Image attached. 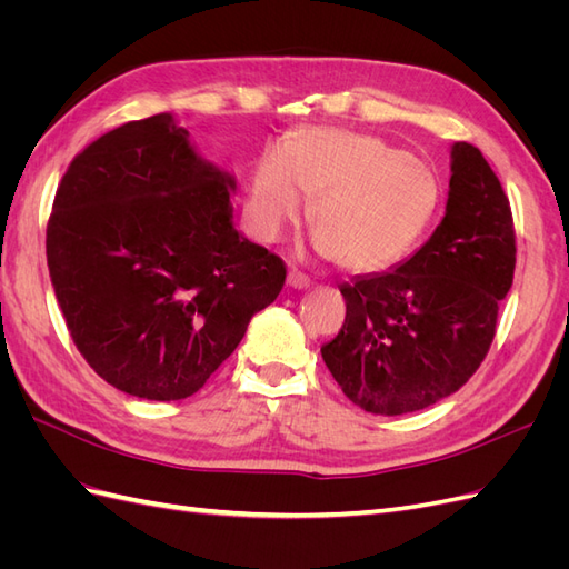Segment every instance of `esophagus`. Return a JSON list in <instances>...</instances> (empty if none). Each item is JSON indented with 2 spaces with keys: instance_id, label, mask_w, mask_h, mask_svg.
<instances>
[{
  "instance_id": "34e87169",
  "label": "esophagus",
  "mask_w": 569,
  "mask_h": 569,
  "mask_svg": "<svg viewBox=\"0 0 569 569\" xmlns=\"http://www.w3.org/2000/svg\"><path fill=\"white\" fill-rule=\"evenodd\" d=\"M287 287H291V289H308V287H311V280H308L306 274L299 272V270H289L287 272Z\"/></svg>"
}]
</instances>
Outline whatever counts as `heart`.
<instances>
[{
  "mask_svg": "<svg viewBox=\"0 0 569 569\" xmlns=\"http://www.w3.org/2000/svg\"><path fill=\"white\" fill-rule=\"evenodd\" d=\"M311 197L316 249L349 270L375 272L418 247L441 189L432 166L382 137L313 128L256 163L247 197L253 234L274 242Z\"/></svg>",
  "mask_w": 569,
  "mask_h": 569,
  "instance_id": "heart-1",
  "label": "heart"
}]
</instances>
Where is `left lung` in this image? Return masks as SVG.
Wrapping results in <instances>:
<instances>
[{
    "mask_svg": "<svg viewBox=\"0 0 569 569\" xmlns=\"http://www.w3.org/2000/svg\"><path fill=\"white\" fill-rule=\"evenodd\" d=\"M515 272L510 201L481 151L451 147L446 213L387 272L341 284L347 318L322 343L341 391L375 416H403L458 391L485 360Z\"/></svg>",
    "mask_w": 569,
    "mask_h": 569,
    "instance_id": "left-lung-1",
    "label": "left lung"
}]
</instances>
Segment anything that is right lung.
Instances as JSON below:
<instances>
[{"instance_id":"obj_1","label":"right lung","mask_w":569,"mask_h":569,"mask_svg":"<svg viewBox=\"0 0 569 569\" xmlns=\"http://www.w3.org/2000/svg\"><path fill=\"white\" fill-rule=\"evenodd\" d=\"M234 189L173 113L101 134L68 166L47 266L101 380L147 401L187 399L278 299L284 263L234 228Z\"/></svg>"}]
</instances>
